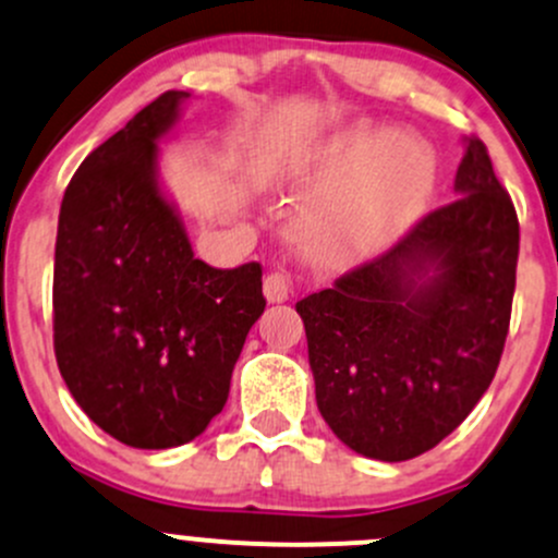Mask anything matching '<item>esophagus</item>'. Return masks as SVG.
<instances>
[{
	"label": "esophagus",
	"mask_w": 558,
	"mask_h": 558,
	"mask_svg": "<svg viewBox=\"0 0 558 558\" xmlns=\"http://www.w3.org/2000/svg\"><path fill=\"white\" fill-rule=\"evenodd\" d=\"M263 295H266L268 303H284L287 298L292 295V281L287 274L271 271L263 281Z\"/></svg>",
	"instance_id": "esophagus-1"
}]
</instances>
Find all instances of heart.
I'll list each match as a JSON object with an SVG mask.
<instances>
[{"label":"heart","mask_w":558,"mask_h":558,"mask_svg":"<svg viewBox=\"0 0 558 558\" xmlns=\"http://www.w3.org/2000/svg\"><path fill=\"white\" fill-rule=\"evenodd\" d=\"M308 193L292 236L319 263H352L403 233L435 187V160L389 129H349L317 147L295 174Z\"/></svg>","instance_id":"b5f03b06"}]
</instances>
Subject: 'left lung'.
Here are the masks:
<instances>
[{"mask_svg": "<svg viewBox=\"0 0 558 558\" xmlns=\"http://www.w3.org/2000/svg\"><path fill=\"white\" fill-rule=\"evenodd\" d=\"M453 191L392 250L295 303L322 418L363 457L405 462L435 449L502 357L519 217L475 136Z\"/></svg>", "mask_w": 558, "mask_h": 558, "instance_id": "obj_1", "label": "left lung"}]
</instances>
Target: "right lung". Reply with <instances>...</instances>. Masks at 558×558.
<instances>
[{"instance_id":"1","label":"right lung","mask_w":558,"mask_h":558,"mask_svg":"<svg viewBox=\"0 0 558 558\" xmlns=\"http://www.w3.org/2000/svg\"><path fill=\"white\" fill-rule=\"evenodd\" d=\"M191 94L166 90L80 163L59 215L53 347L69 392L134 449L191 444L222 411L266 308L260 263L195 260L158 182V142Z\"/></svg>"}]
</instances>
